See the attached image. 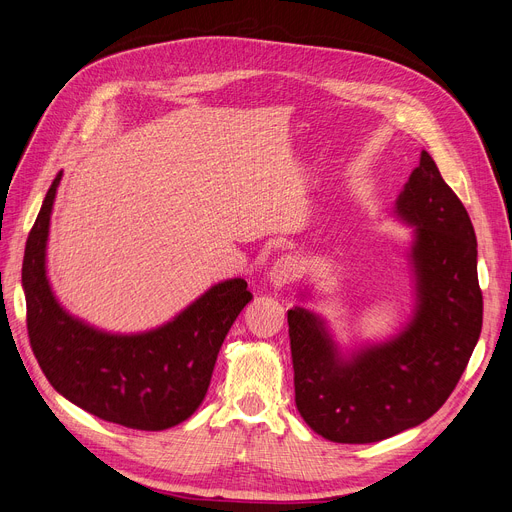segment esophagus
Listing matches in <instances>:
<instances>
[{
  "label": "esophagus",
  "mask_w": 512,
  "mask_h": 512,
  "mask_svg": "<svg viewBox=\"0 0 512 512\" xmlns=\"http://www.w3.org/2000/svg\"><path fill=\"white\" fill-rule=\"evenodd\" d=\"M300 277H302V260L298 256H291V254L277 258L275 264L271 266V273H269V281L275 287L291 285Z\"/></svg>",
  "instance_id": "1"
}]
</instances>
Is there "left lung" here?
<instances>
[{"label": "left lung", "mask_w": 512, "mask_h": 512, "mask_svg": "<svg viewBox=\"0 0 512 512\" xmlns=\"http://www.w3.org/2000/svg\"><path fill=\"white\" fill-rule=\"evenodd\" d=\"M396 212L415 225L417 273V312L396 339L344 360L319 316L287 310L296 406L310 429L337 444L381 442L435 415L481 333L475 229L425 150Z\"/></svg>", "instance_id": "left-lung-1"}]
</instances>
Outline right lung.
<instances>
[{
    "mask_svg": "<svg viewBox=\"0 0 512 512\" xmlns=\"http://www.w3.org/2000/svg\"><path fill=\"white\" fill-rule=\"evenodd\" d=\"M60 175L43 200L22 260L27 331L47 381L97 419L162 431L202 404L225 337L252 294L243 279L210 287L175 321L139 335L102 333L62 310L45 277V243Z\"/></svg>",
    "mask_w": 512,
    "mask_h": 512,
    "instance_id": "1",
    "label": "right lung"
}]
</instances>
